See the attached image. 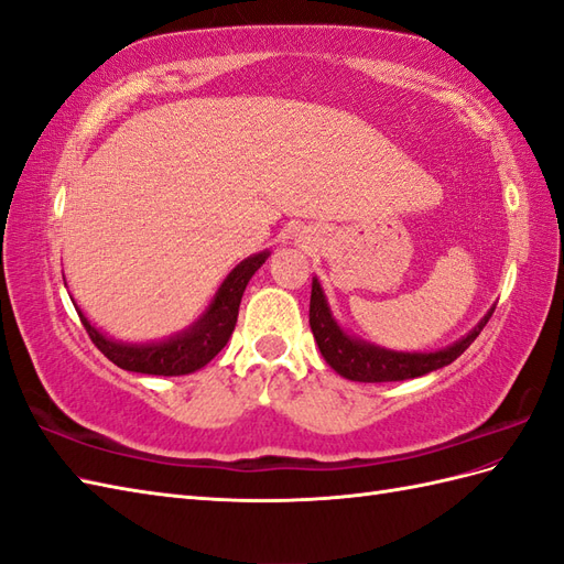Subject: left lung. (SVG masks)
<instances>
[{
    "mask_svg": "<svg viewBox=\"0 0 564 564\" xmlns=\"http://www.w3.org/2000/svg\"><path fill=\"white\" fill-rule=\"evenodd\" d=\"M492 313L495 307H489L487 315L465 337L443 346L438 351H392L386 346L354 337L339 325L317 275H313V295H310V329L315 334L322 358L341 378L354 382H398L448 366L477 339V334L485 329Z\"/></svg>",
    "mask_w": 564,
    "mask_h": 564,
    "instance_id": "left-lung-1",
    "label": "left lung"
}]
</instances>
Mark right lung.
I'll list each match as a JSON object with an SVG mask.
<instances>
[{"instance_id": "right-lung-1", "label": "right lung", "mask_w": 564, "mask_h": 564, "mask_svg": "<svg viewBox=\"0 0 564 564\" xmlns=\"http://www.w3.org/2000/svg\"><path fill=\"white\" fill-rule=\"evenodd\" d=\"M269 254L271 251L263 249L259 254H251L245 261H239L237 267L225 275L220 289L215 291L213 301L203 310V315L194 325H188L186 329L160 341H118L106 337V334L94 327L89 317L82 313L75 297H69L72 303H75V310L84 329L89 334V339L97 344V349L118 368L145 376H188L210 364L213 358L220 354L227 339L232 337L239 315V303H242L247 283L251 275L261 269V263L269 259Z\"/></svg>"}]
</instances>
